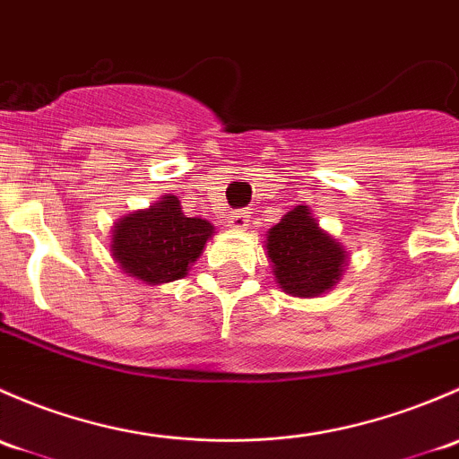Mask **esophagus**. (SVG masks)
I'll return each instance as SVG.
<instances>
[{
    "mask_svg": "<svg viewBox=\"0 0 459 459\" xmlns=\"http://www.w3.org/2000/svg\"><path fill=\"white\" fill-rule=\"evenodd\" d=\"M245 223H247V214H245V212H231V228H245Z\"/></svg>",
    "mask_w": 459,
    "mask_h": 459,
    "instance_id": "1",
    "label": "esophagus"
}]
</instances>
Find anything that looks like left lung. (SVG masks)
<instances>
[{
    "mask_svg": "<svg viewBox=\"0 0 459 459\" xmlns=\"http://www.w3.org/2000/svg\"><path fill=\"white\" fill-rule=\"evenodd\" d=\"M267 254L282 291L302 299L332 290L347 261L342 245L318 228L305 205L287 212L269 230Z\"/></svg>",
    "mask_w": 459,
    "mask_h": 459,
    "instance_id": "1",
    "label": "left lung"
}]
</instances>
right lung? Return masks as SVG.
<instances>
[{
	"label": "right lung",
	"mask_w": 459,
	"mask_h": 459,
	"mask_svg": "<svg viewBox=\"0 0 459 459\" xmlns=\"http://www.w3.org/2000/svg\"><path fill=\"white\" fill-rule=\"evenodd\" d=\"M214 234L212 223L187 219L177 196H165L148 212L130 214L112 234V256L127 276L148 285L178 281Z\"/></svg>",
	"instance_id": "obj_1"
}]
</instances>
